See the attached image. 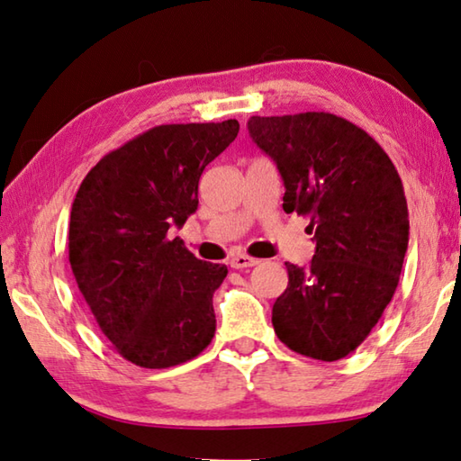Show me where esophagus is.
I'll list each match as a JSON object with an SVG mask.
<instances>
[{
  "label": "esophagus",
  "mask_w": 461,
  "mask_h": 461,
  "mask_svg": "<svg viewBox=\"0 0 461 461\" xmlns=\"http://www.w3.org/2000/svg\"><path fill=\"white\" fill-rule=\"evenodd\" d=\"M259 262V259L252 258V256H246V254H238V256H231L230 258V266L236 267V270H244V267H252Z\"/></svg>",
  "instance_id": "34e87169"
}]
</instances>
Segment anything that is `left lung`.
<instances>
[{
  "label": "left lung",
  "instance_id": "1",
  "mask_svg": "<svg viewBox=\"0 0 461 461\" xmlns=\"http://www.w3.org/2000/svg\"><path fill=\"white\" fill-rule=\"evenodd\" d=\"M248 131L278 167L284 212L308 217L316 244L311 266L286 264L274 330L298 355L339 361L395 294L409 244L403 183L381 145L337 114L252 116Z\"/></svg>",
  "mask_w": 461,
  "mask_h": 461
}]
</instances>
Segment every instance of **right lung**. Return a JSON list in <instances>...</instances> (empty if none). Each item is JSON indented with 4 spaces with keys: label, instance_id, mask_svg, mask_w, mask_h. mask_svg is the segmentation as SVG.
<instances>
[{
    "label": "right lung",
    "instance_id": "obj_1",
    "mask_svg": "<svg viewBox=\"0 0 461 461\" xmlns=\"http://www.w3.org/2000/svg\"><path fill=\"white\" fill-rule=\"evenodd\" d=\"M240 122L161 124L92 167L74 197L68 258L116 353L145 369L195 358L215 334L213 292L228 266L197 259L169 228L197 209L205 167Z\"/></svg>",
    "mask_w": 461,
    "mask_h": 461
}]
</instances>
